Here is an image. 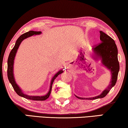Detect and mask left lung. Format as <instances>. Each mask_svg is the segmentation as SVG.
<instances>
[{
    "mask_svg": "<svg viewBox=\"0 0 128 128\" xmlns=\"http://www.w3.org/2000/svg\"><path fill=\"white\" fill-rule=\"evenodd\" d=\"M100 33L101 42L95 45L93 50L96 57H100L102 59V64L111 72V80L110 85L106 90L103 91L100 95L88 98L76 96V97L79 99L95 100L106 97L110 90L114 86L117 81L118 72L120 70V64L118 59V49L116 45L114 40L106 33L101 31H100Z\"/></svg>",
    "mask_w": 128,
    "mask_h": 128,
    "instance_id": "obj_1",
    "label": "left lung"
}]
</instances>
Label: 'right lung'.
<instances>
[{
	"label": "right lung",
	"instance_id": "obj_1",
	"mask_svg": "<svg viewBox=\"0 0 128 128\" xmlns=\"http://www.w3.org/2000/svg\"><path fill=\"white\" fill-rule=\"evenodd\" d=\"M40 34H41V31H30L28 32L24 33V34H22V36H19V38L17 39V40L16 41V42L14 46L13 47V48L12 49L11 52H10L9 56H8V79L9 80L10 83H11L12 87H13V89L16 92L18 96H21V97H22L25 98H27L28 100H36V101H44L50 97V92H51V90H52V85L54 83V80L56 78V77L58 76L59 74H61V73L63 72L62 70H59L57 73H56L55 76L52 78L51 83H50V91H49L46 94V95L44 96H30V95H27V94H24L22 92V91L20 88V87L18 86V85H17L16 83L14 78V76H13V64H14V57L16 56V54L17 50L18 48L19 45H20V44L22 41V40L26 39V38L30 37V36H34V35H39Z\"/></svg>",
	"mask_w": 128,
	"mask_h": 128
}]
</instances>
